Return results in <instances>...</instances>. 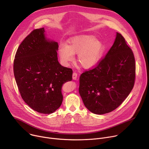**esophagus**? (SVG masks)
I'll return each mask as SVG.
<instances>
[{
	"label": "esophagus",
	"mask_w": 149,
	"mask_h": 149,
	"mask_svg": "<svg viewBox=\"0 0 149 149\" xmlns=\"http://www.w3.org/2000/svg\"><path fill=\"white\" fill-rule=\"evenodd\" d=\"M77 74L76 72H74L72 74V78L73 79H77Z\"/></svg>",
	"instance_id": "1"
}]
</instances>
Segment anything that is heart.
<instances>
[{"mask_svg": "<svg viewBox=\"0 0 149 149\" xmlns=\"http://www.w3.org/2000/svg\"><path fill=\"white\" fill-rule=\"evenodd\" d=\"M105 48L102 42L91 35H81L70 38L67 45L61 44L58 55L62 64L69 66L77 54V61L86 69L95 66L101 59Z\"/></svg>", "mask_w": 149, "mask_h": 149, "instance_id": "obj_1", "label": "heart"}]
</instances>
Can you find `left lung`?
Returning <instances> with one entry per match:
<instances>
[{"label": "left lung", "instance_id": "1", "mask_svg": "<svg viewBox=\"0 0 149 149\" xmlns=\"http://www.w3.org/2000/svg\"><path fill=\"white\" fill-rule=\"evenodd\" d=\"M135 72L133 53L124 37L117 32L105 58L79 77V93L86 107L100 115L114 110L132 90Z\"/></svg>", "mask_w": 149, "mask_h": 149}]
</instances>
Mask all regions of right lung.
Here are the masks:
<instances>
[{
	"instance_id": "obj_1",
	"label": "right lung",
	"mask_w": 149,
	"mask_h": 149,
	"mask_svg": "<svg viewBox=\"0 0 149 149\" xmlns=\"http://www.w3.org/2000/svg\"><path fill=\"white\" fill-rule=\"evenodd\" d=\"M58 42L42 28L26 36L15 55L13 71L21 97L40 113L51 114L60 107L63 84L72 79V69L58 62Z\"/></svg>"
}]
</instances>
